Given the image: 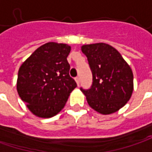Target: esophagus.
Instances as JSON below:
<instances>
[{"mask_svg":"<svg viewBox=\"0 0 152 152\" xmlns=\"http://www.w3.org/2000/svg\"><path fill=\"white\" fill-rule=\"evenodd\" d=\"M75 81H76L77 85H78V86H80V78H79V77L75 78Z\"/></svg>","mask_w":152,"mask_h":152,"instance_id":"obj_1","label":"esophagus"}]
</instances>
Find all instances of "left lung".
I'll list each match as a JSON object with an SVG mask.
<instances>
[{
  "label": "left lung",
  "mask_w": 152,
  "mask_h": 152,
  "mask_svg": "<svg viewBox=\"0 0 152 152\" xmlns=\"http://www.w3.org/2000/svg\"><path fill=\"white\" fill-rule=\"evenodd\" d=\"M81 50L87 57L93 77L91 89H81L89 106L105 115L117 112L133 94L130 66L114 47L104 42L82 45Z\"/></svg>",
  "instance_id": "left-lung-1"
}]
</instances>
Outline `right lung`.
<instances>
[{"mask_svg":"<svg viewBox=\"0 0 152 152\" xmlns=\"http://www.w3.org/2000/svg\"><path fill=\"white\" fill-rule=\"evenodd\" d=\"M71 46L50 42L40 46L19 69L17 91L34 115L50 118L64 108L77 86L66 58Z\"/></svg>","mask_w":152,"mask_h":152,"instance_id":"add662e5","label":"right lung"}]
</instances>
